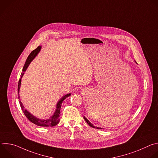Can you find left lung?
<instances>
[{
    "label": "left lung",
    "instance_id": "obj_1",
    "mask_svg": "<svg viewBox=\"0 0 158 158\" xmlns=\"http://www.w3.org/2000/svg\"><path fill=\"white\" fill-rule=\"evenodd\" d=\"M84 119L85 120V121L87 122V123L90 126H91V127H93V128H96V129H102V128H101V127H95V126H93L91 123H90L84 116Z\"/></svg>",
    "mask_w": 158,
    "mask_h": 158
}]
</instances>
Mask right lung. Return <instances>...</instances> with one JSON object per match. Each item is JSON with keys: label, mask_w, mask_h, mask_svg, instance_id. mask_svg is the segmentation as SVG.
Segmentation results:
<instances>
[{"label": "right lung", "mask_w": 158, "mask_h": 158, "mask_svg": "<svg viewBox=\"0 0 158 158\" xmlns=\"http://www.w3.org/2000/svg\"><path fill=\"white\" fill-rule=\"evenodd\" d=\"M41 49V46H38L35 49H34V51H32L31 52V53L29 54V56H28L26 62L25 63V65L23 67V69H22V71L25 72L27 68V67L29 66V64L31 63V62L34 59V58L37 56V54L39 53V52L40 51ZM24 75V73H22L20 75V78L19 79V82H18V94L19 93V89H20V82H21V78ZM71 96V94H67L66 95H65L64 97H62L60 100L58 102L57 104V107H56V110L54 112V114L52 116H51L49 119H39L35 116H34L32 114H31L30 112H29L26 109H24L23 105H22V102H20V101H19L20 103V106L21 107V109L23 111L24 114H25V116L27 117V118L33 124L37 125V126H42V127H52V126H56L58 123L59 122L60 120V107H61V104L62 102H63V101L66 99L67 98H68ZM19 99H20V96L19 94L18 96Z\"/></svg>", "instance_id": "right-lung-1"}]
</instances>
